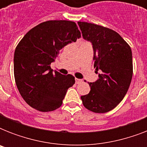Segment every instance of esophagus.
I'll list each match as a JSON object with an SVG mask.
<instances>
[{"instance_id": "esophagus-1", "label": "esophagus", "mask_w": 147, "mask_h": 147, "mask_svg": "<svg viewBox=\"0 0 147 147\" xmlns=\"http://www.w3.org/2000/svg\"><path fill=\"white\" fill-rule=\"evenodd\" d=\"M82 82V79H79V78H76V84H79V83Z\"/></svg>"}]
</instances>
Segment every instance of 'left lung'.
<instances>
[{"instance_id":"left-lung-1","label":"left lung","mask_w":147,"mask_h":147,"mask_svg":"<svg viewBox=\"0 0 147 147\" xmlns=\"http://www.w3.org/2000/svg\"><path fill=\"white\" fill-rule=\"evenodd\" d=\"M83 39L92 42L95 73L91 91L81 96L83 105L95 113H106L123 100L133 76L132 51L115 31L87 22H78Z\"/></svg>"}]
</instances>
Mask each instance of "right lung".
Returning <instances> with one entry per match:
<instances>
[{
    "instance_id": "add662e5",
    "label": "right lung",
    "mask_w": 147,
    "mask_h": 147,
    "mask_svg": "<svg viewBox=\"0 0 147 147\" xmlns=\"http://www.w3.org/2000/svg\"><path fill=\"white\" fill-rule=\"evenodd\" d=\"M81 37L75 22L49 20L31 29L16 47L13 71L17 87L24 100L42 112L62 105L75 77L51 69L60 49Z\"/></svg>"
}]
</instances>
